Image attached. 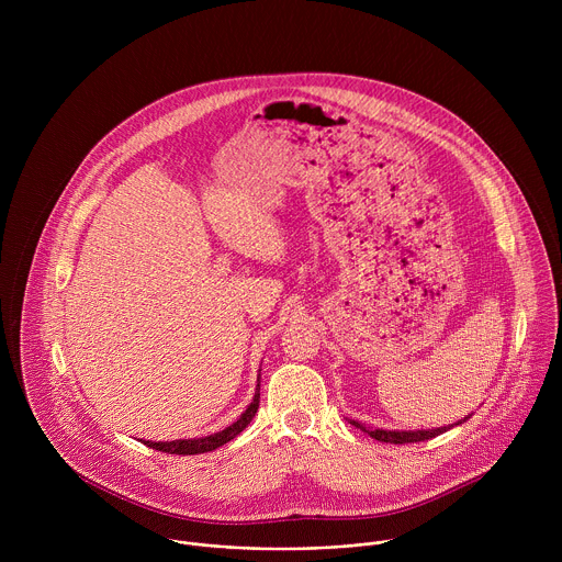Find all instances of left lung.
Returning a JSON list of instances; mask_svg holds the SVG:
<instances>
[{
	"mask_svg": "<svg viewBox=\"0 0 562 562\" xmlns=\"http://www.w3.org/2000/svg\"><path fill=\"white\" fill-rule=\"evenodd\" d=\"M467 420V418H464ZM462 420V423H464ZM351 425H356L358 429H362L364 434H369L371 438L380 440V442H391V445H405V442H423V440H429V438H436L440 434H445L449 427H438V429H429V431H384V429H367L362 427L360 423L351 420ZM460 425V423H456Z\"/></svg>",
	"mask_w": 562,
	"mask_h": 562,
	"instance_id": "obj_1",
	"label": "left lung"
}]
</instances>
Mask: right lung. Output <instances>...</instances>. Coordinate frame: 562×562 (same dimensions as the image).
I'll return each mask as SVG.
<instances>
[{
	"mask_svg": "<svg viewBox=\"0 0 562 562\" xmlns=\"http://www.w3.org/2000/svg\"><path fill=\"white\" fill-rule=\"evenodd\" d=\"M260 386V384H258ZM260 407V391L256 393L254 403L247 407V412L239 416L231 427L213 434V436H206V438H198V440H173V442H144L146 447H153L157 451H165V453H176V456H195V453H206V451H213L222 445H226L228 440H233L235 436L243 434L247 429V425L254 420L256 412Z\"/></svg>",
	"mask_w": 562,
	"mask_h": 562,
	"instance_id": "add662e5",
	"label": "right lung"
}]
</instances>
